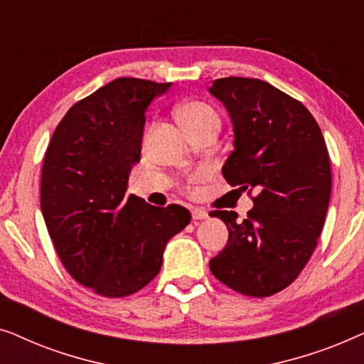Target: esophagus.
Masks as SVG:
<instances>
[{
    "mask_svg": "<svg viewBox=\"0 0 364 364\" xmlns=\"http://www.w3.org/2000/svg\"><path fill=\"white\" fill-rule=\"evenodd\" d=\"M207 217H208L207 210H202V208H192L193 220H203V218H207Z\"/></svg>",
    "mask_w": 364,
    "mask_h": 364,
    "instance_id": "esophagus-1",
    "label": "esophagus"
}]
</instances>
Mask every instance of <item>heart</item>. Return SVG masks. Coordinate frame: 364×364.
<instances>
[{
	"mask_svg": "<svg viewBox=\"0 0 364 364\" xmlns=\"http://www.w3.org/2000/svg\"><path fill=\"white\" fill-rule=\"evenodd\" d=\"M178 119H181L182 126L186 127V131L188 134L198 131V129L208 127V126H218L220 124V119H218V114L215 112V109L212 106H208L207 102L202 101H188L186 104H182L178 107ZM203 178V172L197 171L192 172L191 176H187L186 178V191H193V186L197 182H200Z\"/></svg>",
	"mask_w": 364,
	"mask_h": 364,
	"instance_id": "heart-1",
	"label": "heart"
}]
</instances>
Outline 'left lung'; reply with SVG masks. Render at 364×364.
Masks as SVG:
<instances>
[{
    "instance_id": "left-lung-1",
    "label": "left lung",
    "mask_w": 364,
    "mask_h": 364,
    "mask_svg": "<svg viewBox=\"0 0 364 364\" xmlns=\"http://www.w3.org/2000/svg\"><path fill=\"white\" fill-rule=\"evenodd\" d=\"M210 92L233 122L235 142L222 176L248 191L253 208L213 210L228 242L213 257L217 280L247 296H272L291 285L310 260L325 225L331 193L326 142L300 101L260 79L222 77Z\"/></svg>"
}]
</instances>
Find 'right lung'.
<instances>
[{"label": "right lung", "mask_w": 364, "mask_h": 364, "mask_svg": "<svg viewBox=\"0 0 364 364\" xmlns=\"http://www.w3.org/2000/svg\"><path fill=\"white\" fill-rule=\"evenodd\" d=\"M171 82L119 77L81 99L58 124L44 154L41 212L59 260L96 295L121 298L152 282L167 242L191 212L127 196L141 159L146 111Z\"/></svg>", "instance_id": "right-lung-1"}]
</instances>
